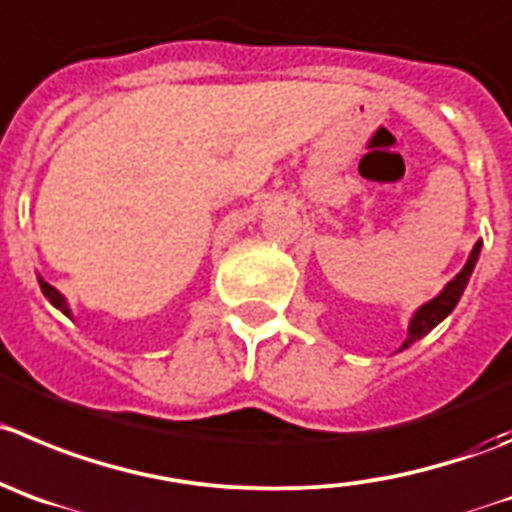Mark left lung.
Returning a JSON list of instances; mask_svg holds the SVG:
<instances>
[{
    "instance_id": "obj_1",
    "label": "left lung",
    "mask_w": 512,
    "mask_h": 512,
    "mask_svg": "<svg viewBox=\"0 0 512 512\" xmlns=\"http://www.w3.org/2000/svg\"><path fill=\"white\" fill-rule=\"evenodd\" d=\"M480 250H482V242H475V247H472L470 257H467V262H465V267H462L455 278L444 285V288L439 290V293L434 295L432 300H427V303L419 305V308L414 310L412 321H409V328H407V338H404V343H401L399 351H404V348H409L412 343H417L419 338L427 336L432 328H437L439 323H442L444 318L452 313V310H455V305L460 303L462 293H465L467 283H470L472 270H475L477 260H480Z\"/></svg>"
}]
</instances>
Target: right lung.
Segmentation results:
<instances>
[{"label":"right lung","mask_w":512,"mask_h":512,"mask_svg":"<svg viewBox=\"0 0 512 512\" xmlns=\"http://www.w3.org/2000/svg\"><path fill=\"white\" fill-rule=\"evenodd\" d=\"M37 283H40V290H42V293H45V298L50 300V303L55 305V308L60 310V313H65L70 318V321H73V310H70V305H68V300H65V295H62L57 288H52V285L47 283L45 278H40V275H37Z\"/></svg>","instance_id":"obj_1"}]
</instances>
